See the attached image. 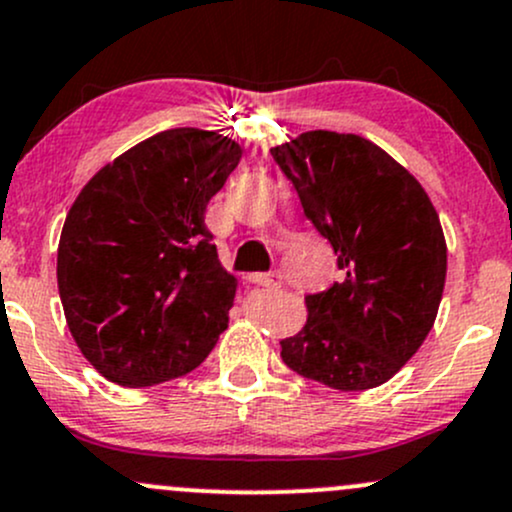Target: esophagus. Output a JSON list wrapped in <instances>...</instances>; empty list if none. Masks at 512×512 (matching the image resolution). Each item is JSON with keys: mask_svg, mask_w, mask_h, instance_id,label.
Returning <instances> with one entry per match:
<instances>
[{"mask_svg": "<svg viewBox=\"0 0 512 512\" xmlns=\"http://www.w3.org/2000/svg\"><path fill=\"white\" fill-rule=\"evenodd\" d=\"M247 279L257 287H282V274L279 272H255Z\"/></svg>", "mask_w": 512, "mask_h": 512, "instance_id": "esophagus-1", "label": "esophagus"}]
</instances>
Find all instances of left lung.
I'll return each instance as SVG.
<instances>
[{"label": "left lung", "mask_w": 512, "mask_h": 512, "mask_svg": "<svg viewBox=\"0 0 512 512\" xmlns=\"http://www.w3.org/2000/svg\"><path fill=\"white\" fill-rule=\"evenodd\" d=\"M272 157L346 272L306 297L309 319L279 341L282 360L333 390L383 385L437 319L446 279L439 215L410 171L358 134L304 132Z\"/></svg>", "instance_id": "obj_1"}]
</instances>
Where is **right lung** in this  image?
I'll return each instance as SVG.
<instances>
[{
	"label": "right lung",
	"mask_w": 512,
	"mask_h": 512,
	"mask_svg": "<svg viewBox=\"0 0 512 512\" xmlns=\"http://www.w3.org/2000/svg\"><path fill=\"white\" fill-rule=\"evenodd\" d=\"M242 157L238 142L166 129L102 166L66 215L58 292L80 353L125 387L181 378L228 328L233 274L206 206Z\"/></svg>",
	"instance_id": "obj_1"
}]
</instances>
